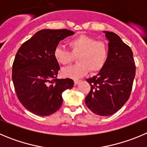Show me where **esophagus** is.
<instances>
[{
	"label": "esophagus",
	"mask_w": 147,
	"mask_h": 147,
	"mask_svg": "<svg viewBox=\"0 0 147 147\" xmlns=\"http://www.w3.org/2000/svg\"><path fill=\"white\" fill-rule=\"evenodd\" d=\"M80 82H81V80H79V79H75V80H74V84H75V85H76V84H79Z\"/></svg>",
	"instance_id": "esophagus-1"
}]
</instances>
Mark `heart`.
I'll list each match as a JSON object with an SVG mask.
<instances>
[{
    "label": "heart",
    "mask_w": 147,
    "mask_h": 147,
    "mask_svg": "<svg viewBox=\"0 0 147 147\" xmlns=\"http://www.w3.org/2000/svg\"><path fill=\"white\" fill-rule=\"evenodd\" d=\"M68 45L70 51L57 47L54 51V57L60 65H68L77 56V64L63 68V76L79 79L90 71L97 73L101 71L109 57V48L104 41L96 40L92 36L81 34L70 39Z\"/></svg>",
    "instance_id": "obj_1"
}]
</instances>
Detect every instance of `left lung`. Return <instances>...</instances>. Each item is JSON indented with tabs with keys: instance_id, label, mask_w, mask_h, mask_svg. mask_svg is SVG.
Returning <instances> with one entry per match:
<instances>
[{
	"instance_id": "left-lung-1",
	"label": "left lung",
	"mask_w": 147,
	"mask_h": 147,
	"mask_svg": "<svg viewBox=\"0 0 147 147\" xmlns=\"http://www.w3.org/2000/svg\"><path fill=\"white\" fill-rule=\"evenodd\" d=\"M103 32L109 40V57L98 74L86 79L91 89L85 103L94 114L110 116L120 109L130 98L136 65L130 47L116 33Z\"/></svg>"
}]
</instances>
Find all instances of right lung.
<instances>
[{"instance_id":"1","label":"right lung","mask_w":147,"mask_h":147,"mask_svg":"<svg viewBox=\"0 0 147 147\" xmlns=\"http://www.w3.org/2000/svg\"><path fill=\"white\" fill-rule=\"evenodd\" d=\"M74 34L66 29L41 30L17 51L12 81L20 102L33 114H54L63 103L62 93L74 86L72 79H57L60 65L54 57L59 42Z\"/></svg>"}]
</instances>
